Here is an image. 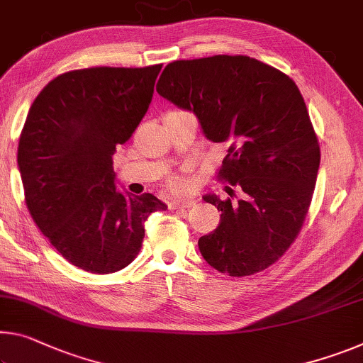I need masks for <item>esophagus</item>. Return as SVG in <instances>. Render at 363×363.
<instances>
[{
  "mask_svg": "<svg viewBox=\"0 0 363 363\" xmlns=\"http://www.w3.org/2000/svg\"><path fill=\"white\" fill-rule=\"evenodd\" d=\"M194 205H195L194 200H172V202H169V210L191 208V206H194Z\"/></svg>",
  "mask_w": 363,
  "mask_h": 363,
  "instance_id": "34e87169",
  "label": "esophagus"
}]
</instances>
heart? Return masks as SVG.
<instances>
[{"label":"heart","instance_id":"obj_1","mask_svg":"<svg viewBox=\"0 0 363 363\" xmlns=\"http://www.w3.org/2000/svg\"><path fill=\"white\" fill-rule=\"evenodd\" d=\"M189 186H191V181H189V177L184 172H176V174H171L166 179V187L172 194H184Z\"/></svg>","mask_w":363,"mask_h":363}]
</instances>
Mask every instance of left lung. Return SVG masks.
Here are the masks:
<instances>
[{
    "label": "left lung",
    "mask_w": 363,
    "mask_h": 363,
    "mask_svg": "<svg viewBox=\"0 0 363 363\" xmlns=\"http://www.w3.org/2000/svg\"><path fill=\"white\" fill-rule=\"evenodd\" d=\"M157 91L197 114L206 139L228 143L218 179L229 197H205L221 223L199 239L200 254L234 278L272 267L301 233L320 168L296 82L250 56L215 55L169 62Z\"/></svg>",
    "instance_id": "8db88e82"
}]
</instances>
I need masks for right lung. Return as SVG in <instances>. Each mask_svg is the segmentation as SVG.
I'll list each match as a JSON object with an SVG mask.
<instances>
[{
	"label": "right lung",
	"mask_w": 363,
	"mask_h": 363,
	"mask_svg": "<svg viewBox=\"0 0 363 363\" xmlns=\"http://www.w3.org/2000/svg\"><path fill=\"white\" fill-rule=\"evenodd\" d=\"M161 65L87 67L45 85L21 132L17 163L27 208L74 267L116 273L142 249L143 223L166 205L152 194L124 197L113 155L145 116Z\"/></svg>",
	"instance_id": "obj_1"
}]
</instances>
